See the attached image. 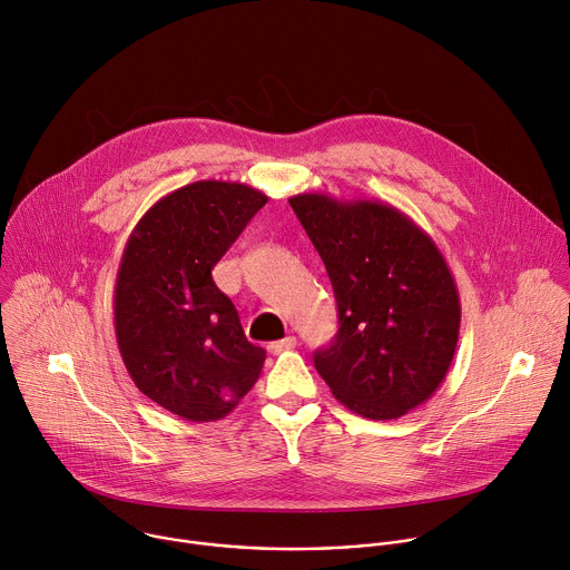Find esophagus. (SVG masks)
Here are the masks:
<instances>
[{
    "label": "esophagus",
    "instance_id": "esophagus-1",
    "mask_svg": "<svg viewBox=\"0 0 570 570\" xmlns=\"http://www.w3.org/2000/svg\"><path fill=\"white\" fill-rule=\"evenodd\" d=\"M295 345H297V341H295L293 336H288V338H284V341H275V343H271V345H268V352H271V354H282V352L293 350Z\"/></svg>",
    "mask_w": 570,
    "mask_h": 570
}]
</instances>
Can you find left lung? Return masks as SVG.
Segmentation results:
<instances>
[{"mask_svg":"<svg viewBox=\"0 0 570 570\" xmlns=\"http://www.w3.org/2000/svg\"><path fill=\"white\" fill-rule=\"evenodd\" d=\"M327 268L341 330L313 356L350 411L399 420L433 396L455 356L460 295L435 240L381 200L288 198Z\"/></svg>","mask_w":570,"mask_h":570,"instance_id":"left-lung-1","label":"left lung"}]
</instances>
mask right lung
<instances>
[{
    "label": "right lung",
    "mask_w": 570,
    "mask_h": 570,
    "mask_svg": "<svg viewBox=\"0 0 570 570\" xmlns=\"http://www.w3.org/2000/svg\"><path fill=\"white\" fill-rule=\"evenodd\" d=\"M268 196L198 180L159 198L130 232L115 282V336L135 385L187 422L227 417L257 383L266 352L212 279Z\"/></svg>",
    "instance_id": "obj_1"
}]
</instances>
